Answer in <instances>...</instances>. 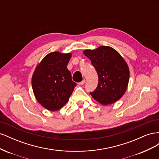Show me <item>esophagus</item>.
Returning a JSON list of instances; mask_svg holds the SVG:
<instances>
[{
	"instance_id": "esophagus-1",
	"label": "esophagus",
	"mask_w": 159,
	"mask_h": 159,
	"mask_svg": "<svg viewBox=\"0 0 159 159\" xmlns=\"http://www.w3.org/2000/svg\"><path fill=\"white\" fill-rule=\"evenodd\" d=\"M85 80H83L82 81H81V82L78 83V85H84V84H85Z\"/></svg>"
}]
</instances>
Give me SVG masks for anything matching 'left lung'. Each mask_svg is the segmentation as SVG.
<instances>
[{"label":"left lung","instance_id":"left-lung-1","mask_svg":"<svg viewBox=\"0 0 159 159\" xmlns=\"http://www.w3.org/2000/svg\"><path fill=\"white\" fill-rule=\"evenodd\" d=\"M84 54L91 60L99 78L98 87L91 95L105 105L116 102L127 88L129 69L126 61L117 51L106 46L85 50Z\"/></svg>","mask_w":159,"mask_h":159}]
</instances>
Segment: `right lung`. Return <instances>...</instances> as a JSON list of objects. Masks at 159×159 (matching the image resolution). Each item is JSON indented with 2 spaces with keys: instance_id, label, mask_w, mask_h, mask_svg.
<instances>
[{
  "instance_id": "obj_1",
  "label": "right lung",
  "mask_w": 159,
  "mask_h": 159,
  "mask_svg": "<svg viewBox=\"0 0 159 159\" xmlns=\"http://www.w3.org/2000/svg\"><path fill=\"white\" fill-rule=\"evenodd\" d=\"M71 53L59 52L47 54L38 64L32 78L34 94L46 109L55 111L68 102L76 84L67 68Z\"/></svg>"
}]
</instances>
